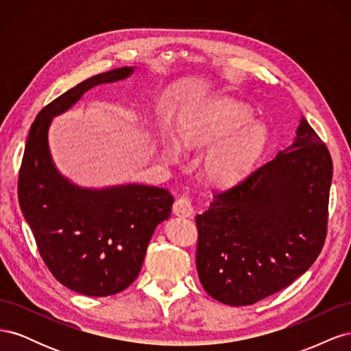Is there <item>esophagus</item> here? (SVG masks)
<instances>
[{"mask_svg":"<svg viewBox=\"0 0 351 351\" xmlns=\"http://www.w3.org/2000/svg\"><path fill=\"white\" fill-rule=\"evenodd\" d=\"M173 212L178 217H192L193 214L192 200H190L187 196L178 197L173 205Z\"/></svg>","mask_w":351,"mask_h":351,"instance_id":"34e87169","label":"esophagus"}]
</instances>
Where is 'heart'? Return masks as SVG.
I'll use <instances>...</instances> for the list:
<instances>
[{"label":"heart","instance_id":"obj_1","mask_svg":"<svg viewBox=\"0 0 351 351\" xmlns=\"http://www.w3.org/2000/svg\"><path fill=\"white\" fill-rule=\"evenodd\" d=\"M252 121V111L231 98L212 99L184 112L178 120V137L187 147L214 145L204 158L209 182L228 186L239 182L256 164L268 143L265 127ZM164 155H177L174 142H164Z\"/></svg>","mask_w":351,"mask_h":351}]
</instances>
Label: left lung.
<instances>
[{"label": "left lung", "instance_id": "1", "mask_svg": "<svg viewBox=\"0 0 351 351\" xmlns=\"http://www.w3.org/2000/svg\"><path fill=\"white\" fill-rule=\"evenodd\" d=\"M289 149L196 215V268L205 291L228 306L278 293L319 256L328 231L332 159L304 119Z\"/></svg>", "mask_w": 351, "mask_h": 351}]
</instances>
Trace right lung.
I'll return each instance as SVG.
<instances>
[{
  "instance_id": "add662e5",
  "label": "right lung",
  "mask_w": 351,
  "mask_h": 351,
  "mask_svg": "<svg viewBox=\"0 0 351 351\" xmlns=\"http://www.w3.org/2000/svg\"><path fill=\"white\" fill-rule=\"evenodd\" d=\"M132 73L133 67H121L97 74L42 108L30 125L19 173V204L42 261L57 281L84 295L117 294L136 280L174 197L155 186H74L52 164L48 129L52 117L69 110L84 92Z\"/></svg>"
}]
</instances>
